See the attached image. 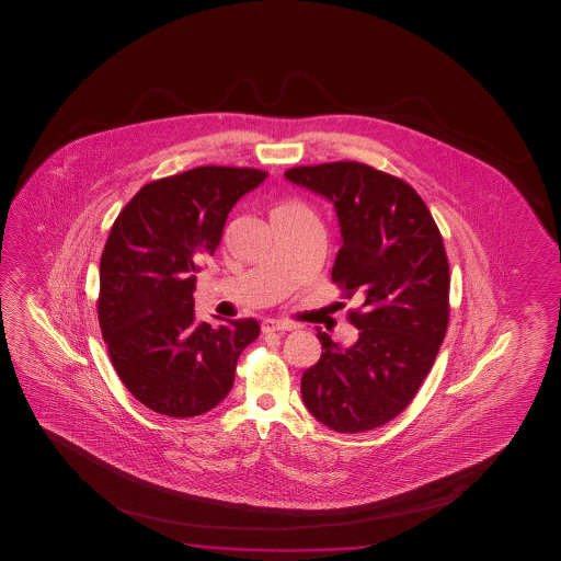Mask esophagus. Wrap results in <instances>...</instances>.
<instances>
[{"label": "esophagus", "instance_id": "1", "mask_svg": "<svg viewBox=\"0 0 561 561\" xmlns=\"http://www.w3.org/2000/svg\"><path fill=\"white\" fill-rule=\"evenodd\" d=\"M295 323L284 322V320H274V318H266L262 320V333H272V331H293Z\"/></svg>", "mask_w": 561, "mask_h": 561}]
</instances>
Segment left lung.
Masks as SVG:
<instances>
[{
  "label": "left lung",
  "instance_id": "left-lung-1",
  "mask_svg": "<svg viewBox=\"0 0 561 561\" xmlns=\"http://www.w3.org/2000/svg\"><path fill=\"white\" fill-rule=\"evenodd\" d=\"M285 178L335 208L331 279L362 299L348 316L353 345L316 333L322 356L302 374V402L337 433L376 430L412 402L445 339L450 272L440 231L412 185L368 164L299 167Z\"/></svg>",
  "mask_w": 561,
  "mask_h": 561
}]
</instances>
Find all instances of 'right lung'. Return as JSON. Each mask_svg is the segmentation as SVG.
Here are the masks:
<instances>
[{
  "mask_svg": "<svg viewBox=\"0 0 561 561\" xmlns=\"http://www.w3.org/2000/svg\"><path fill=\"white\" fill-rule=\"evenodd\" d=\"M266 172L199 167L144 185L118 215L100 264L101 333L126 389L153 412L193 417L230 392L253 318L195 320L197 262L215 254L231 208ZM222 320V318H218Z\"/></svg>",
  "mask_w": 561,
  "mask_h": 561,
  "instance_id": "1",
  "label": "right lung"
}]
</instances>
